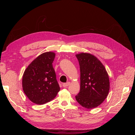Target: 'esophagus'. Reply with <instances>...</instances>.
I'll return each mask as SVG.
<instances>
[{"mask_svg":"<svg viewBox=\"0 0 135 135\" xmlns=\"http://www.w3.org/2000/svg\"><path fill=\"white\" fill-rule=\"evenodd\" d=\"M70 84V83L69 82V81H68V82H67V83H63L62 86H63L64 87H66L68 86V85H69V84Z\"/></svg>","mask_w":135,"mask_h":135,"instance_id":"34e87169","label":"esophagus"}]
</instances>
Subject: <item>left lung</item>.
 <instances>
[{
    "mask_svg": "<svg viewBox=\"0 0 135 135\" xmlns=\"http://www.w3.org/2000/svg\"><path fill=\"white\" fill-rule=\"evenodd\" d=\"M80 72V92L75 96L80 105L87 109L97 107L107 97L110 89L107 70L96 56L88 53L76 54Z\"/></svg>",
    "mask_w": 135,
    "mask_h": 135,
    "instance_id": "1",
    "label": "left lung"
}]
</instances>
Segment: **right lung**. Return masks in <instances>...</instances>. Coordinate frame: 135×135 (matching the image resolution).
<instances>
[{"instance_id": "add662e5", "label": "right lung", "mask_w": 135, "mask_h": 135, "mask_svg": "<svg viewBox=\"0 0 135 135\" xmlns=\"http://www.w3.org/2000/svg\"><path fill=\"white\" fill-rule=\"evenodd\" d=\"M55 53L46 52L28 65L22 76V88L31 102L43 105L55 99L60 88L52 63Z\"/></svg>"}]
</instances>
